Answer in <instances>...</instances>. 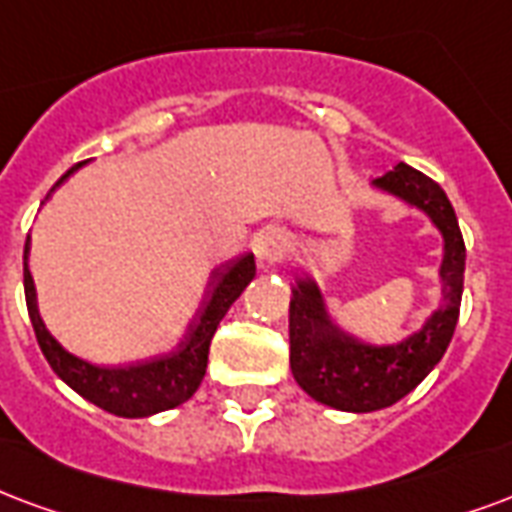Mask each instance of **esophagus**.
Here are the masks:
<instances>
[{
  "label": "esophagus",
  "instance_id": "34e87169",
  "mask_svg": "<svg viewBox=\"0 0 512 512\" xmlns=\"http://www.w3.org/2000/svg\"><path fill=\"white\" fill-rule=\"evenodd\" d=\"M290 249V236L279 227H266L255 241V252L263 263H279Z\"/></svg>",
  "mask_w": 512,
  "mask_h": 512
}]
</instances>
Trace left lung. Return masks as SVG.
Returning a JSON list of instances; mask_svg holds the SVG:
<instances>
[{
	"instance_id": "left-lung-1",
	"label": "left lung",
	"mask_w": 512,
	"mask_h": 512,
	"mask_svg": "<svg viewBox=\"0 0 512 512\" xmlns=\"http://www.w3.org/2000/svg\"><path fill=\"white\" fill-rule=\"evenodd\" d=\"M374 187L426 211L442 230L445 257L439 276L445 306L431 314L429 323L407 342L374 347L352 339L328 320L323 295L312 279L298 282L290 301V369L295 382L314 401L344 412L385 410L418 388V382L448 350L464 290L467 246L445 189L404 162L388 170L382 179H374Z\"/></svg>"
}]
</instances>
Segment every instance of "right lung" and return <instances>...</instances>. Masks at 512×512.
<instances>
[{"label": "right lung", "mask_w": 512, "mask_h": 512, "mask_svg": "<svg viewBox=\"0 0 512 512\" xmlns=\"http://www.w3.org/2000/svg\"><path fill=\"white\" fill-rule=\"evenodd\" d=\"M78 168L81 165L67 170L62 179L56 181V187ZM26 257H29V238L24 246L26 309H29V320H32L34 336H37L45 361L51 363V369L75 393H81L83 399H89L119 418H146L154 412L173 410L198 391L200 380L206 374L208 347H211L219 320L225 317L238 295L244 293V287L255 279V257L244 255L230 260L227 266L217 268L211 274L206 298H203L195 320L189 323L184 342L176 350L165 358H154V361L138 363V366L100 369V366L75 358L73 352L64 350L62 344L48 333L45 323L40 320V312H37V293H34Z\"/></svg>", "instance_id": "obj_1"}]
</instances>
